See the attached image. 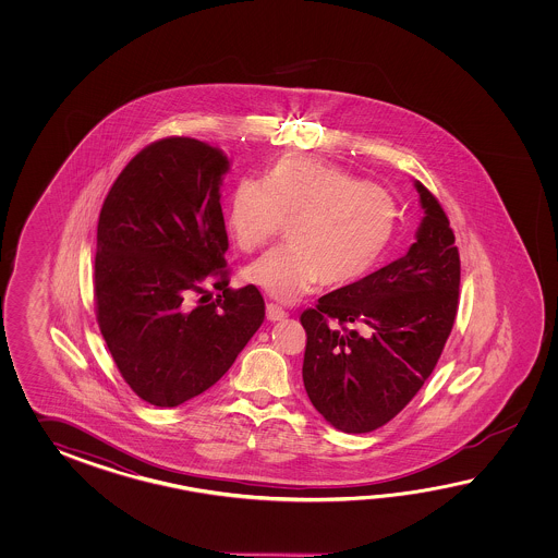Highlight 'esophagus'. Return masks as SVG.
Returning a JSON list of instances; mask_svg holds the SVG:
<instances>
[{
	"instance_id": "esophagus-1",
	"label": "esophagus",
	"mask_w": 558,
	"mask_h": 558,
	"mask_svg": "<svg viewBox=\"0 0 558 558\" xmlns=\"http://www.w3.org/2000/svg\"><path fill=\"white\" fill-rule=\"evenodd\" d=\"M267 319L269 320H283L287 317V311L275 303H267Z\"/></svg>"
}]
</instances>
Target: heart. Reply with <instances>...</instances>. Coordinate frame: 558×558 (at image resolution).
<instances>
[{"label":"heart","instance_id":"obj_1","mask_svg":"<svg viewBox=\"0 0 558 558\" xmlns=\"http://www.w3.org/2000/svg\"><path fill=\"white\" fill-rule=\"evenodd\" d=\"M399 217L385 187L311 157H287L263 183H235L226 223L243 253L262 250L289 223V245L250 265L245 279L277 301L293 303L319 283L343 287L371 274L391 247Z\"/></svg>","mask_w":558,"mask_h":558}]
</instances>
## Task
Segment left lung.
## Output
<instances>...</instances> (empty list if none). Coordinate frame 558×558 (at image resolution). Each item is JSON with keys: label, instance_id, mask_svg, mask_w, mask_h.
<instances>
[{"label": "left lung", "instance_id": "1", "mask_svg": "<svg viewBox=\"0 0 558 558\" xmlns=\"http://www.w3.org/2000/svg\"><path fill=\"white\" fill-rule=\"evenodd\" d=\"M415 187L425 217L403 257L301 313L305 391L343 433H371L403 411L437 367L457 317L454 233L437 197Z\"/></svg>", "mask_w": 558, "mask_h": 558}]
</instances>
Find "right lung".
I'll use <instances>...</instances> for the list:
<instances>
[{"label": "right lung", "instance_id": "right-lung-1", "mask_svg": "<svg viewBox=\"0 0 558 558\" xmlns=\"http://www.w3.org/2000/svg\"><path fill=\"white\" fill-rule=\"evenodd\" d=\"M229 159L191 137L143 147L97 223L95 313L121 377L155 407L214 387L262 327L255 284L229 289L221 181ZM222 295L206 301V283Z\"/></svg>", "mask_w": 558, "mask_h": 558}]
</instances>
